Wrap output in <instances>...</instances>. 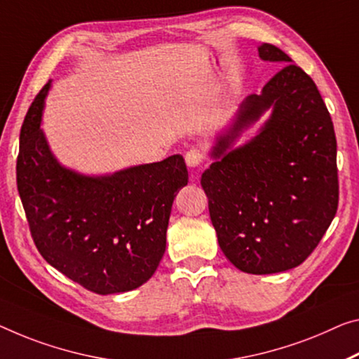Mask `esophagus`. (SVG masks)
Returning a JSON list of instances; mask_svg holds the SVG:
<instances>
[{
	"instance_id": "34e87169",
	"label": "esophagus",
	"mask_w": 359,
	"mask_h": 359,
	"mask_svg": "<svg viewBox=\"0 0 359 359\" xmlns=\"http://www.w3.org/2000/svg\"><path fill=\"white\" fill-rule=\"evenodd\" d=\"M202 162H203L202 149L191 147L189 151L186 152V163L189 165V167H197V165H201Z\"/></svg>"
}]
</instances>
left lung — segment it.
<instances>
[{
    "mask_svg": "<svg viewBox=\"0 0 359 359\" xmlns=\"http://www.w3.org/2000/svg\"><path fill=\"white\" fill-rule=\"evenodd\" d=\"M284 67L262 95L242 102L234 128L219 137L202 175L208 212L226 258L250 274L299 266L326 234L339 207L337 140L311 76L279 48H258ZM272 118L249 145L226 153L236 133L264 109Z\"/></svg>",
    "mask_w": 359,
    "mask_h": 359,
    "instance_id": "obj_1",
    "label": "left lung"
}]
</instances>
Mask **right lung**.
<instances>
[{"mask_svg": "<svg viewBox=\"0 0 359 359\" xmlns=\"http://www.w3.org/2000/svg\"><path fill=\"white\" fill-rule=\"evenodd\" d=\"M49 83L20 128L15 178L32 239L45 260L99 295L140 287L167 245L176 194L187 184L184 158L90 178L62 168L40 130Z\"/></svg>", "mask_w": 359, "mask_h": 359, "instance_id": "add662e5", "label": "right lung"}]
</instances>
